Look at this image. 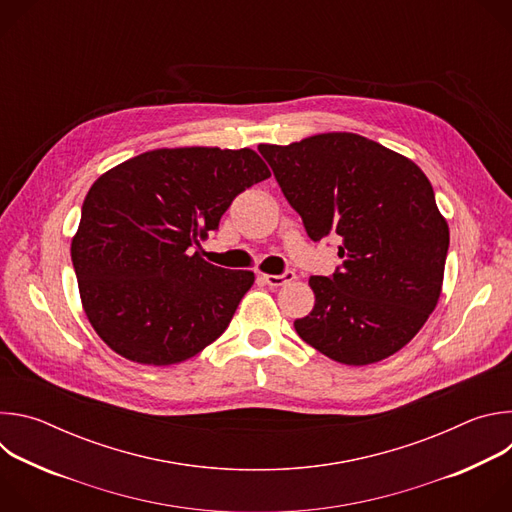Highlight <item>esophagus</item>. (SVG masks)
<instances>
[{
    "label": "esophagus",
    "instance_id": "1",
    "mask_svg": "<svg viewBox=\"0 0 512 512\" xmlns=\"http://www.w3.org/2000/svg\"><path fill=\"white\" fill-rule=\"evenodd\" d=\"M261 279H263L267 285H271V287H281V285H285V283L296 279V271L287 269V271H283L281 275H265V273H263Z\"/></svg>",
    "mask_w": 512,
    "mask_h": 512
}]
</instances>
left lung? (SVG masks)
Masks as SVG:
<instances>
[{"mask_svg": "<svg viewBox=\"0 0 512 512\" xmlns=\"http://www.w3.org/2000/svg\"><path fill=\"white\" fill-rule=\"evenodd\" d=\"M259 154L308 237L342 241V265L310 277L316 304L294 322L300 338L352 367L401 350L440 300L450 247L427 176L356 133L261 143Z\"/></svg>", "mask_w": 512, "mask_h": 512, "instance_id": "obj_1", "label": "left lung"}]
</instances>
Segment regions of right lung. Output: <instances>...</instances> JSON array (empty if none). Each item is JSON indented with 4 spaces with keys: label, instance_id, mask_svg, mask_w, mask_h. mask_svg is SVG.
Instances as JSON below:
<instances>
[{
    "label": "right lung",
    "instance_id": "right-lung-1",
    "mask_svg": "<svg viewBox=\"0 0 512 512\" xmlns=\"http://www.w3.org/2000/svg\"><path fill=\"white\" fill-rule=\"evenodd\" d=\"M269 176L249 148H164L91 186L70 257L87 318L109 348L166 367L227 330L255 275L210 265L196 249L231 202Z\"/></svg>",
    "mask_w": 512,
    "mask_h": 512
}]
</instances>
